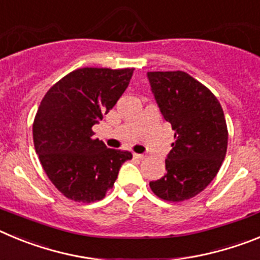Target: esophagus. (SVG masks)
<instances>
[{
    "mask_svg": "<svg viewBox=\"0 0 260 260\" xmlns=\"http://www.w3.org/2000/svg\"><path fill=\"white\" fill-rule=\"evenodd\" d=\"M134 157L139 158V160H143L144 155H143V153H134Z\"/></svg>",
    "mask_w": 260,
    "mask_h": 260,
    "instance_id": "34e87169",
    "label": "esophagus"
}]
</instances>
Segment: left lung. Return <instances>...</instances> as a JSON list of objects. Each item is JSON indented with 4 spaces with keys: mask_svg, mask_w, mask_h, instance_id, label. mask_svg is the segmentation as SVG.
I'll return each mask as SVG.
<instances>
[{
    "mask_svg": "<svg viewBox=\"0 0 260 260\" xmlns=\"http://www.w3.org/2000/svg\"><path fill=\"white\" fill-rule=\"evenodd\" d=\"M147 77L162 117L174 130L167 174L151 181L150 187L164 201H187L210 185L224 161V112L210 89L185 71H148Z\"/></svg>",
    "mask_w": 260,
    "mask_h": 260,
    "instance_id": "left-lung-1",
    "label": "left lung"
}]
</instances>
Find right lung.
Returning <instances> with one entry per match:
<instances>
[{
  "mask_svg": "<svg viewBox=\"0 0 260 260\" xmlns=\"http://www.w3.org/2000/svg\"><path fill=\"white\" fill-rule=\"evenodd\" d=\"M134 69L83 68L49 88L39 105L32 134L48 178L71 201H100L113 187L119 168L133 157L95 139L92 126L116 105Z\"/></svg>",
  "mask_w": 260,
  "mask_h": 260,
  "instance_id": "add662e5",
  "label": "right lung"
}]
</instances>
